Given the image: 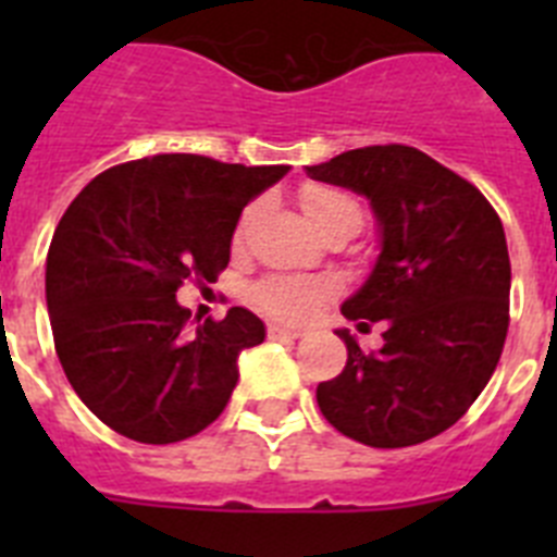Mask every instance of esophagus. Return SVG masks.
<instances>
[{
    "label": "esophagus",
    "mask_w": 557,
    "mask_h": 557,
    "mask_svg": "<svg viewBox=\"0 0 557 557\" xmlns=\"http://www.w3.org/2000/svg\"><path fill=\"white\" fill-rule=\"evenodd\" d=\"M270 337H301V329H289V326H282V323H270Z\"/></svg>",
    "instance_id": "obj_1"
}]
</instances>
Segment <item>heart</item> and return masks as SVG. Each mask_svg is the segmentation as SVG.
I'll return each mask as SVG.
<instances>
[{
    "label": "heart",
    "instance_id": "b5f03b06",
    "mask_svg": "<svg viewBox=\"0 0 557 557\" xmlns=\"http://www.w3.org/2000/svg\"><path fill=\"white\" fill-rule=\"evenodd\" d=\"M298 198H301L304 214H307V220L318 231L329 228V225L343 218L359 220V206L348 198L346 191L332 189V186L307 184ZM250 218H253V209L243 214V223H239L236 236H243ZM329 295H332V284L321 282V278H268V282L256 287L259 307L278 314L284 321H307L309 314L318 309V304L326 301Z\"/></svg>",
    "mask_w": 557,
    "mask_h": 557
}]
</instances>
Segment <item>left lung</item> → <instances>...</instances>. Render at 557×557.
Segmentation results:
<instances>
[{
	"instance_id": "left-lung-1",
	"label": "left lung",
	"mask_w": 557,
	"mask_h": 557,
	"mask_svg": "<svg viewBox=\"0 0 557 557\" xmlns=\"http://www.w3.org/2000/svg\"><path fill=\"white\" fill-rule=\"evenodd\" d=\"M307 175L371 203L379 256L339 309L359 332L385 323L376 354L337 329L348 362L318 385V407L373 449L424 444L460 421L499 362L510 301L502 220L476 186L416 147H359Z\"/></svg>"
}]
</instances>
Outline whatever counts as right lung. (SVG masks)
<instances>
[{"label":"right lung","instance_id":"right-lung-1","mask_svg":"<svg viewBox=\"0 0 557 557\" xmlns=\"http://www.w3.org/2000/svg\"><path fill=\"white\" fill-rule=\"evenodd\" d=\"M287 172L161 152L106 170L72 200L49 245L47 309L69 385L102 424L161 446L218 421L264 323L231 307L189 332L175 293L218 278L243 209Z\"/></svg>","mask_w":557,"mask_h":557}]
</instances>
